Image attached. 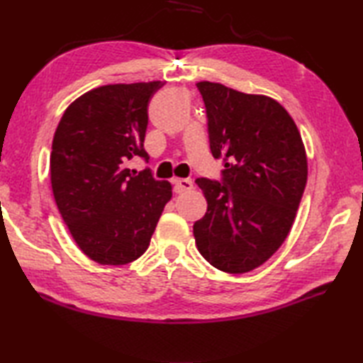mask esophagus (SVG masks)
<instances>
[{"label": "esophagus", "mask_w": 363, "mask_h": 363, "mask_svg": "<svg viewBox=\"0 0 363 363\" xmlns=\"http://www.w3.org/2000/svg\"><path fill=\"white\" fill-rule=\"evenodd\" d=\"M194 189L191 179H176L174 181V194H186V191Z\"/></svg>", "instance_id": "34e87169"}]
</instances>
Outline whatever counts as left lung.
Wrapping results in <instances>:
<instances>
[{
  "label": "left lung",
  "instance_id": "8db88e82",
  "mask_svg": "<svg viewBox=\"0 0 363 363\" xmlns=\"http://www.w3.org/2000/svg\"><path fill=\"white\" fill-rule=\"evenodd\" d=\"M211 151L221 184L198 177L207 212L194 225L201 256L230 274L248 273L287 238L307 182V156L290 113L265 95L203 81Z\"/></svg>",
  "mask_w": 363,
  "mask_h": 363
}]
</instances>
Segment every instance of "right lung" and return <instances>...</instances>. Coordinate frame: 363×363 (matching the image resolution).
<instances>
[{
  "instance_id": "add662e5",
  "label": "right lung",
  "mask_w": 363,
  "mask_h": 363,
  "mask_svg": "<svg viewBox=\"0 0 363 363\" xmlns=\"http://www.w3.org/2000/svg\"><path fill=\"white\" fill-rule=\"evenodd\" d=\"M162 81L109 84L67 107L50 157L54 201L81 251L101 265H125L148 250L172 199V184L154 179L143 148L148 104Z\"/></svg>"
}]
</instances>
